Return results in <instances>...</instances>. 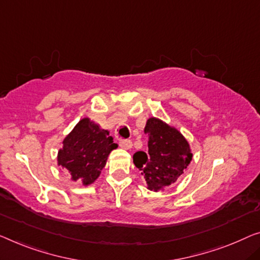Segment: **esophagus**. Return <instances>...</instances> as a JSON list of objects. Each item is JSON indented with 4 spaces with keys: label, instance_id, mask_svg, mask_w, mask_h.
Listing matches in <instances>:
<instances>
[{
    "label": "esophagus",
    "instance_id": "obj_1",
    "mask_svg": "<svg viewBox=\"0 0 260 260\" xmlns=\"http://www.w3.org/2000/svg\"><path fill=\"white\" fill-rule=\"evenodd\" d=\"M119 145L123 149H131L132 146H133V143H132L131 140H127V139H120Z\"/></svg>",
    "mask_w": 260,
    "mask_h": 260
}]
</instances>
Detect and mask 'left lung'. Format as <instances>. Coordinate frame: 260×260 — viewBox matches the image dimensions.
<instances>
[{"label": "left lung", "instance_id": "obj_1", "mask_svg": "<svg viewBox=\"0 0 260 260\" xmlns=\"http://www.w3.org/2000/svg\"><path fill=\"white\" fill-rule=\"evenodd\" d=\"M148 152L133 155L135 167L141 170L150 190H160L176 182L190 164L192 154L188 141L174 127L150 118L146 123Z\"/></svg>", "mask_w": 260, "mask_h": 260}]
</instances>
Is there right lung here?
Wrapping results in <instances>:
<instances>
[{"label": "right lung", "instance_id": "add662e5", "mask_svg": "<svg viewBox=\"0 0 260 260\" xmlns=\"http://www.w3.org/2000/svg\"><path fill=\"white\" fill-rule=\"evenodd\" d=\"M117 147L110 132L84 118L64 139L63 148L58 152V165L69 170L73 181L91 184L105 167L108 154Z\"/></svg>", "mask_w": 260, "mask_h": 260}]
</instances>
